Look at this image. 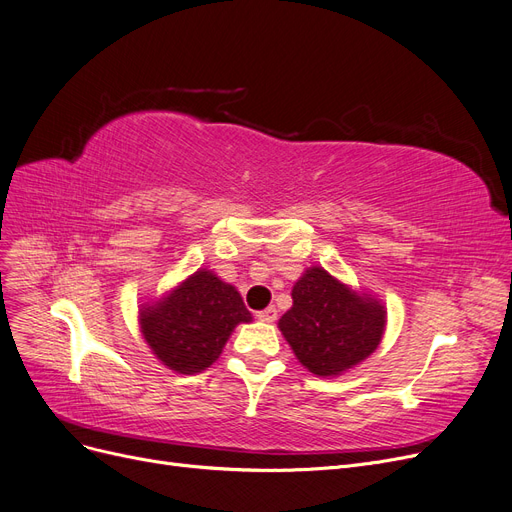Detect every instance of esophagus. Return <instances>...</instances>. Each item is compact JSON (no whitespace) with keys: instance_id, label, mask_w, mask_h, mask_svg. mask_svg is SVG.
Masks as SVG:
<instances>
[{"instance_id":"1","label":"esophagus","mask_w":512,"mask_h":512,"mask_svg":"<svg viewBox=\"0 0 512 512\" xmlns=\"http://www.w3.org/2000/svg\"><path fill=\"white\" fill-rule=\"evenodd\" d=\"M256 317H258L260 321H264V323H273V321L277 319V309H275V306H269V309L260 311Z\"/></svg>"}]
</instances>
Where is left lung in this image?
Returning <instances> with one entry per match:
<instances>
[{"instance_id": "obj_1", "label": "left lung", "mask_w": 512, "mask_h": 512, "mask_svg": "<svg viewBox=\"0 0 512 512\" xmlns=\"http://www.w3.org/2000/svg\"><path fill=\"white\" fill-rule=\"evenodd\" d=\"M292 309L279 330L306 370L327 378L370 357L382 340L386 311L380 302L357 296L330 273L313 267L292 290Z\"/></svg>"}]
</instances>
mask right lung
I'll return each instance as SVG.
<instances>
[{"instance_id":"add662e5","label":"right lung","mask_w":512,"mask_h":512,"mask_svg":"<svg viewBox=\"0 0 512 512\" xmlns=\"http://www.w3.org/2000/svg\"><path fill=\"white\" fill-rule=\"evenodd\" d=\"M252 321L233 285L197 271L153 306L140 311V330L157 359L178 374L210 367L237 323Z\"/></svg>"}]
</instances>
